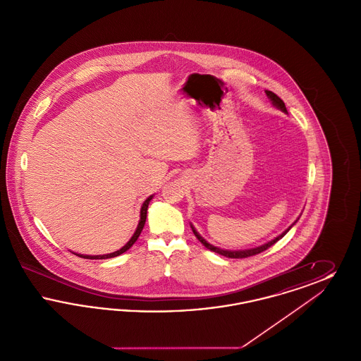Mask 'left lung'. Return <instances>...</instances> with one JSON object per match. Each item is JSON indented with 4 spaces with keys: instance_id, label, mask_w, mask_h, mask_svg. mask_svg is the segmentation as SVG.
I'll use <instances>...</instances> for the list:
<instances>
[{
    "instance_id": "1",
    "label": "left lung",
    "mask_w": 361,
    "mask_h": 361,
    "mask_svg": "<svg viewBox=\"0 0 361 361\" xmlns=\"http://www.w3.org/2000/svg\"><path fill=\"white\" fill-rule=\"evenodd\" d=\"M265 93H267V96H268V99L272 102V104L275 105L276 108H279L280 111H283V112H286V114H288L287 112V108H286V104L284 102L275 94L274 92H271V90H265ZM298 222V219L293 222V224L286 230V231H283L279 237H276L275 240H269V242H267V243H264V245H261V246H257V247H253V249H246V250H224V249H221V247H216V246H214V245H211V243H208L196 230H195V227L190 224V227H192V231H193V234L196 235V238L200 240L204 246H206L207 249H209L211 252H215V253H218V255H221V256H224V257L228 258H246L250 257V256H255V255H258V253H261V252H264V250H267L268 247H271L274 243H276L277 240H281L288 231H290V228H291L293 224Z\"/></svg>"
}]
</instances>
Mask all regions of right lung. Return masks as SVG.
Listing matches in <instances>:
<instances>
[{
  "mask_svg": "<svg viewBox=\"0 0 361 361\" xmlns=\"http://www.w3.org/2000/svg\"><path fill=\"white\" fill-rule=\"evenodd\" d=\"M153 199V195L152 196H149L146 200H145V203L142 204V208H140V221H139V224H137V230H135V233H134V235L131 237V240H128L121 249L119 250H116V252H114V253H109V255H99V256H86V255H78V253H73V255H75V256H78V257L81 258H87V259H104V258H112L116 257V256H121L123 255L124 252H127L135 242H137V237L140 235V233H142V230H143V226H145V222H146V216H147V207H149V203H150V200Z\"/></svg>",
  "mask_w": 361,
  "mask_h": 361,
  "instance_id": "right-lung-1",
  "label": "right lung"
}]
</instances>
